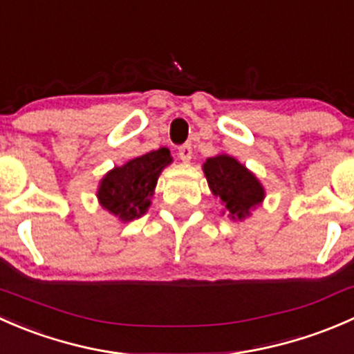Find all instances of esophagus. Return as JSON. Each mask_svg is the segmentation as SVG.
<instances>
[{"mask_svg":"<svg viewBox=\"0 0 354 354\" xmlns=\"http://www.w3.org/2000/svg\"><path fill=\"white\" fill-rule=\"evenodd\" d=\"M192 154H194V152H192V145L190 144H185V145H181L180 149H178V156H180V159L185 160V162H188V160L192 159Z\"/></svg>","mask_w":354,"mask_h":354,"instance_id":"34e87169","label":"esophagus"}]
</instances>
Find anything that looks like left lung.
<instances>
[{
  "mask_svg": "<svg viewBox=\"0 0 354 354\" xmlns=\"http://www.w3.org/2000/svg\"><path fill=\"white\" fill-rule=\"evenodd\" d=\"M203 173L212 194L230 210V216L243 219L252 207L263 198V188L255 176L230 156H216L207 159Z\"/></svg>",
  "mask_w": 354,
  "mask_h": 354,
  "instance_id": "left-lung-1",
  "label": "left lung"
}]
</instances>
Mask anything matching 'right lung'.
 Here are the masks:
<instances>
[{"label": "right lung", "instance_id": "obj_1", "mask_svg": "<svg viewBox=\"0 0 354 354\" xmlns=\"http://www.w3.org/2000/svg\"><path fill=\"white\" fill-rule=\"evenodd\" d=\"M169 162V151L162 147L135 157L124 166L114 167L101 181L97 192L99 202L121 221L140 217L151 205L149 197L154 194L160 171Z\"/></svg>", "mask_w": 354, "mask_h": 354}]
</instances>
